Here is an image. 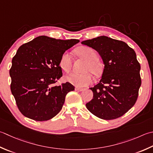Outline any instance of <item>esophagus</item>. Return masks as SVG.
<instances>
[{
	"label": "esophagus",
	"instance_id": "1",
	"mask_svg": "<svg viewBox=\"0 0 153 153\" xmlns=\"http://www.w3.org/2000/svg\"><path fill=\"white\" fill-rule=\"evenodd\" d=\"M75 90L77 91H82L84 90V89L79 88H77V87H76V88H75Z\"/></svg>",
	"mask_w": 153,
	"mask_h": 153
}]
</instances>
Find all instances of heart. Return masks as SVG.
<instances>
[{"mask_svg":"<svg viewBox=\"0 0 153 153\" xmlns=\"http://www.w3.org/2000/svg\"><path fill=\"white\" fill-rule=\"evenodd\" d=\"M76 53L87 60L83 70L85 71L82 74L71 73L65 77L68 82L77 87H85L90 84L92 82V76L90 72L94 74H100L101 71V66L97 60V54L91 48L83 46L76 50ZM71 58L70 53L65 52L63 53L59 60V66L65 72H69L71 67Z\"/></svg>","mask_w":153,"mask_h":153,"instance_id":"1","label":"heart"}]
</instances>
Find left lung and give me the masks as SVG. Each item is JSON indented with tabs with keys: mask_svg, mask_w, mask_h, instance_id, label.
<instances>
[{
	"mask_svg": "<svg viewBox=\"0 0 153 153\" xmlns=\"http://www.w3.org/2000/svg\"><path fill=\"white\" fill-rule=\"evenodd\" d=\"M96 50L104 68L97 84L89 89L93 99L86 107L97 117L111 120L127 113L138 97L140 65L134 50L123 41L105 36L82 42Z\"/></svg>",
	"mask_w": 153,
	"mask_h": 153,
	"instance_id": "left-lung-1",
	"label": "left lung"
}]
</instances>
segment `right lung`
Instances as JSON below:
<instances>
[{
  "mask_svg": "<svg viewBox=\"0 0 153 153\" xmlns=\"http://www.w3.org/2000/svg\"><path fill=\"white\" fill-rule=\"evenodd\" d=\"M79 42L40 36L18 49L10 70V89L23 115L44 121L60 111L65 95L74 88L68 82L55 84L62 76L59 60Z\"/></svg>",
  "mask_w": 153,
  "mask_h": 153,
  "instance_id": "obj_1",
  "label": "right lung"
}]
</instances>
